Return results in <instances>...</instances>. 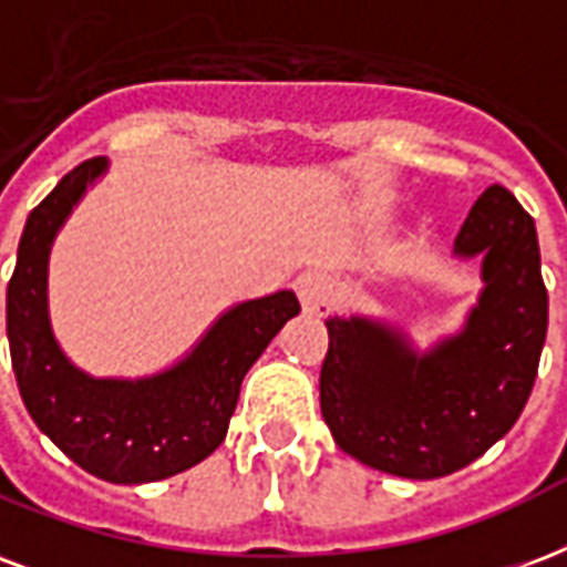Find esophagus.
Here are the masks:
<instances>
[{"mask_svg":"<svg viewBox=\"0 0 567 567\" xmlns=\"http://www.w3.org/2000/svg\"><path fill=\"white\" fill-rule=\"evenodd\" d=\"M297 297H300L302 309L309 315H327L336 306V282L321 270H306L297 276Z\"/></svg>","mask_w":567,"mask_h":567,"instance_id":"1","label":"esophagus"}]
</instances>
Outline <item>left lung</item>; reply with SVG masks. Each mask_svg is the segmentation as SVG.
<instances>
[{
  "label": "left lung",
  "instance_id": "obj_1",
  "mask_svg": "<svg viewBox=\"0 0 567 567\" xmlns=\"http://www.w3.org/2000/svg\"><path fill=\"white\" fill-rule=\"evenodd\" d=\"M455 255H482V293L464 330L419 353L371 318H330L321 413L341 452L401 478H440L503 440L533 392L547 288L533 216L487 187L457 231Z\"/></svg>",
  "mask_w": 567,
  "mask_h": 567
}]
</instances>
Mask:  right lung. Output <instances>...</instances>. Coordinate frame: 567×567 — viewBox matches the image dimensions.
<instances>
[{
	"label": "right lung",
	"instance_id": "right-lung-1",
	"mask_svg": "<svg viewBox=\"0 0 567 567\" xmlns=\"http://www.w3.org/2000/svg\"><path fill=\"white\" fill-rule=\"evenodd\" d=\"M103 172L106 157L80 163L25 219L8 282V344L34 425L85 473L142 485L184 473L226 440L246 371L300 302L293 291L237 302L178 365L151 378H92L76 369L50 327L47 265L59 228Z\"/></svg>",
	"mask_w": 567,
	"mask_h": 567
}]
</instances>
